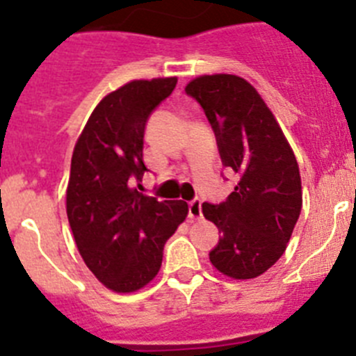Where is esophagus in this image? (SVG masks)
I'll return each instance as SVG.
<instances>
[{"mask_svg":"<svg viewBox=\"0 0 356 356\" xmlns=\"http://www.w3.org/2000/svg\"><path fill=\"white\" fill-rule=\"evenodd\" d=\"M188 217L191 219H201V201L200 200H194L188 203Z\"/></svg>","mask_w":356,"mask_h":356,"instance_id":"esophagus-1","label":"esophagus"}]
</instances>
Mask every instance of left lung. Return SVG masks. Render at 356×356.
Listing matches in <instances>:
<instances>
[{"label": "left lung", "instance_id": "8db88e82", "mask_svg": "<svg viewBox=\"0 0 356 356\" xmlns=\"http://www.w3.org/2000/svg\"><path fill=\"white\" fill-rule=\"evenodd\" d=\"M203 106L235 191L203 203L221 238L210 251L217 271L234 280L264 275L285 253L303 205L294 151L257 89L235 74H203L185 87Z\"/></svg>", "mask_w": 356, "mask_h": 356}]
</instances>
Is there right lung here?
<instances>
[{
    "label": "right lung",
    "mask_w": 356,
    "mask_h": 356,
    "mask_svg": "<svg viewBox=\"0 0 356 356\" xmlns=\"http://www.w3.org/2000/svg\"><path fill=\"white\" fill-rule=\"evenodd\" d=\"M176 81L134 80L106 94L72 151L65 191L69 225L83 262L114 292L139 291L155 278L163 244L188 213L185 201H159L135 187L147 171L146 121Z\"/></svg>",
    "instance_id": "obj_1"
}]
</instances>
